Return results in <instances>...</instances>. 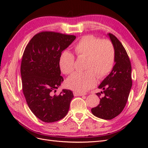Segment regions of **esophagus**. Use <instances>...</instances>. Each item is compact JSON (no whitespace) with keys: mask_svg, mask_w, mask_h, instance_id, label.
I'll use <instances>...</instances> for the list:
<instances>
[{"mask_svg":"<svg viewBox=\"0 0 148 148\" xmlns=\"http://www.w3.org/2000/svg\"><path fill=\"white\" fill-rule=\"evenodd\" d=\"M73 95L75 96H84L85 94L81 93V92H74Z\"/></svg>","mask_w":148,"mask_h":148,"instance_id":"1","label":"esophagus"}]
</instances>
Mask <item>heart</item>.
Instances as JSON below:
<instances>
[{"label":"heart","instance_id":"1","mask_svg":"<svg viewBox=\"0 0 148 148\" xmlns=\"http://www.w3.org/2000/svg\"><path fill=\"white\" fill-rule=\"evenodd\" d=\"M74 51L78 57H86L83 73H75L68 78L66 84L70 89L78 92H84L96 84V75L104 77L113 68L115 62V49L109 40H102L92 35L83 37L76 44ZM62 72L65 75L72 73L75 67V57L69 51L62 53L59 59Z\"/></svg>","mask_w":148,"mask_h":148}]
</instances>
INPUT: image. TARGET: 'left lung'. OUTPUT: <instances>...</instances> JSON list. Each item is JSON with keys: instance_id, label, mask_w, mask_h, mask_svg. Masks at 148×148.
Segmentation results:
<instances>
[{"instance_id": "1", "label": "left lung", "mask_w": 148, "mask_h": 148, "mask_svg": "<svg viewBox=\"0 0 148 148\" xmlns=\"http://www.w3.org/2000/svg\"><path fill=\"white\" fill-rule=\"evenodd\" d=\"M115 49V64L111 72L103 79L98 88L104 96L100 98L99 104L91 109L96 117L111 120L117 117L127 104L132 86V66L127 53L119 40L112 34H107ZM96 95L99 97L100 92Z\"/></svg>"}]
</instances>
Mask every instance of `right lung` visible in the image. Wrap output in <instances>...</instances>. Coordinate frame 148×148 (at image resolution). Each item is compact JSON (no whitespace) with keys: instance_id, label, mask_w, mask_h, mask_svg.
<instances>
[{"instance_id":"obj_1","label":"right lung","mask_w":148,"mask_h":148,"mask_svg":"<svg viewBox=\"0 0 148 148\" xmlns=\"http://www.w3.org/2000/svg\"><path fill=\"white\" fill-rule=\"evenodd\" d=\"M75 39L46 31L36 34L25 49L20 69L23 91L29 108L42 122H57L69 112L73 92L63 89L59 96L53 93L64 81L59 66L62 52Z\"/></svg>"}]
</instances>
